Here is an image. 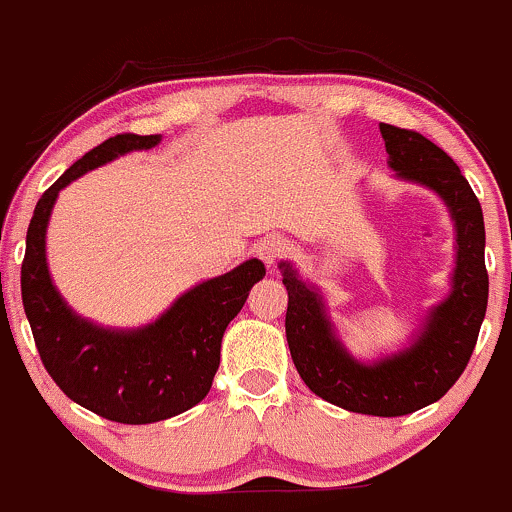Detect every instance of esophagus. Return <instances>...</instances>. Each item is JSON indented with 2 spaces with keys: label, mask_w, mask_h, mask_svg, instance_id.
Instances as JSON below:
<instances>
[{
  "label": "esophagus",
  "mask_w": 512,
  "mask_h": 512,
  "mask_svg": "<svg viewBox=\"0 0 512 512\" xmlns=\"http://www.w3.org/2000/svg\"><path fill=\"white\" fill-rule=\"evenodd\" d=\"M286 250H289V240H286L284 235H267V238H262L260 243H257L255 252L260 260L267 262V265H274Z\"/></svg>",
  "instance_id": "esophagus-1"
}]
</instances>
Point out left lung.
Returning a JSON list of instances; mask_svg holds the SVG:
<instances>
[{
    "label": "left lung",
    "mask_w": 512,
    "mask_h": 512,
    "mask_svg": "<svg viewBox=\"0 0 512 512\" xmlns=\"http://www.w3.org/2000/svg\"><path fill=\"white\" fill-rule=\"evenodd\" d=\"M379 131L396 177L432 189L452 216L457 262L447 299L430 308L411 345L367 364L340 342L316 286L289 262L279 269L289 291L286 342L303 384L345 411L396 418L440 401L469 364L488 303L486 230L479 199L445 150L408 128L379 123Z\"/></svg>",
    "instance_id": "1"
}]
</instances>
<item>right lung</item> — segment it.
I'll return each mask as SVG.
<instances>
[{
    "label": "right lung",
    "instance_id": "1",
    "mask_svg": "<svg viewBox=\"0 0 512 512\" xmlns=\"http://www.w3.org/2000/svg\"><path fill=\"white\" fill-rule=\"evenodd\" d=\"M160 140L121 133L65 170L38 199L21 265V299L43 367L67 398L126 425L167 420L204 401L221 364L223 333L245 306L252 286L265 277L260 260H247L196 284L155 323L136 330L101 328L67 306L46 260L48 218L60 189L119 155L155 148Z\"/></svg>",
    "mask_w": 512,
    "mask_h": 512
}]
</instances>
